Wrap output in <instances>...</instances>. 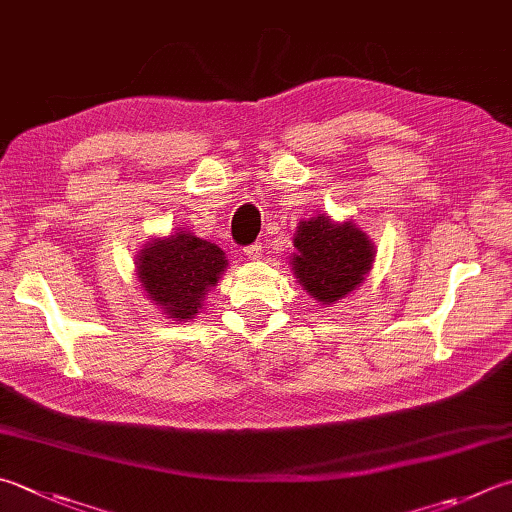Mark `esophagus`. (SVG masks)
Listing matches in <instances>:
<instances>
[{
  "mask_svg": "<svg viewBox=\"0 0 512 512\" xmlns=\"http://www.w3.org/2000/svg\"><path fill=\"white\" fill-rule=\"evenodd\" d=\"M245 256H247L249 260H260V258H263V245H260V243L247 245V247H245Z\"/></svg>",
  "mask_w": 512,
  "mask_h": 512,
  "instance_id": "34e87169",
  "label": "esophagus"
}]
</instances>
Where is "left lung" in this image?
Masks as SVG:
<instances>
[{
	"mask_svg": "<svg viewBox=\"0 0 512 512\" xmlns=\"http://www.w3.org/2000/svg\"><path fill=\"white\" fill-rule=\"evenodd\" d=\"M292 269L314 301L332 305L359 287L374 263V243L352 220L334 223L316 214L294 234Z\"/></svg>",
	"mask_w": 512,
	"mask_h": 512,
	"instance_id": "8db88e82",
	"label": "left lung"
}]
</instances>
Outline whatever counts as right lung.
<instances>
[{
  "label": "right lung",
  "instance_id": "obj_1",
  "mask_svg": "<svg viewBox=\"0 0 512 512\" xmlns=\"http://www.w3.org/2000/svg\"><path fill=\"white\" fill-rule=\"evenodd\" d=\"M136 267L149 301L167 318L189 321L202 310L205 294L227 269V256L209 240L178 229L171 236L149 240L140 249Z\"/></svg>",
  "mask_w": 512,
  "mask_h": 512
}]
</instances>
